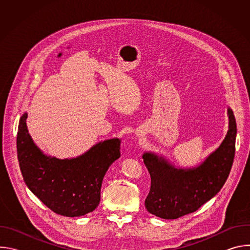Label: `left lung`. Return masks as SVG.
<instances>
[{
    "label": "left lung",
    "instance_id": "obj_1",
    "mask_svg": "<svg viewBox=\"0 0 250 250\" xmlns=\"http://www.w3.org/2000/svg\"><path fill=\"white\" fill-rule=\"evenodd\" d=\"M229 131L220 147L197 168L176 169L162 157L145 153L142 158L151 178L146 208L152 215L175 220L196 211L215 197L229 175L234 153L236 123L230 109Z\"/></svg>",
    "mask_w": 250,
    "mask_h": 250
}]
</instances>
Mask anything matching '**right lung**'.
I'll return each instance as SVG.
<instances>
[{
	"mask_svg": "<svg viewBox=\"0 0 250 250\" xmlns=\"http://www.w3.org/2000/svg\"><path fill=\"white\" fill-rule=\"evenodd\" d=\"M26 118V114L21 118L17 135L18 159L26 186L58 215L80 217L93 211L100 203L105 172L121 156V140H104L77 158L60 160L44 155L33 144Z\"/></svg>",
	"mask_w": 250,
	"mask_h": 250,
	"instance_id": "obj_1",
	"label": "right lung"
}]
</instances>
